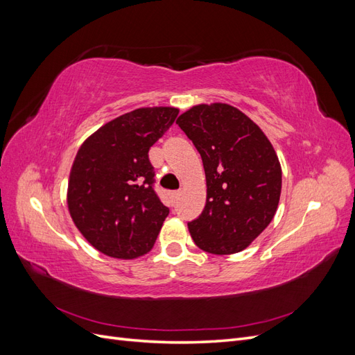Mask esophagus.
I'll use <instances>...</instances> for the list:
<instances>
[{"label":"esophagus","mask_w":355,"mask_h":355,"mask_svg":"<svg viewBox=\"0 0 355 355\" xmlns=\"http://www.w3.org/2000/svg\"><path fill=\"white\" fill-rule=\"evenodd\" d=\"M179 197H180V191H175L173 194H171V201L176 202L179 200Z\"/></svg>","instance_id":"esophagus-1"}]
</instances>
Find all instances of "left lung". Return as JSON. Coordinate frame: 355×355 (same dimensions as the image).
<instances>
[{"instance_id": "obj_1", "label": "left lung", "mask_w": 355, "mask_h": 355, "mask_svg": "<svg viewBox=\"0 0 355 355\" xmlns=\"http://www.w3.org/2000/svg\"><path fill=\"white\" fill-rule=\"evenodd\" d=\"M176 124L201 155L207 198L188 223L201 250L232 254L244 250L271 223L282 194V166L261 127L228 103H201Z\"/></svg>"}]
</instances>
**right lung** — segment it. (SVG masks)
Segmentation results:
<instances>
[{"instance_id": "add662e5", "label": "right lung", "mask_w": 355, "mask_h": 355, "mask_svg": "<svg viewBox=\"0 0 355 355\" xmlns=\"http://www.w3.org/2000/svg\"><path fill=\"white\" fill-rule=\"evenodd\" d=\"M179 114L173 106L139 108L114 118L80 146L68 182V210L96 250L136 259L158 237L168 209L159 201L148 151Z\"/></svg>"}]
</instances>
